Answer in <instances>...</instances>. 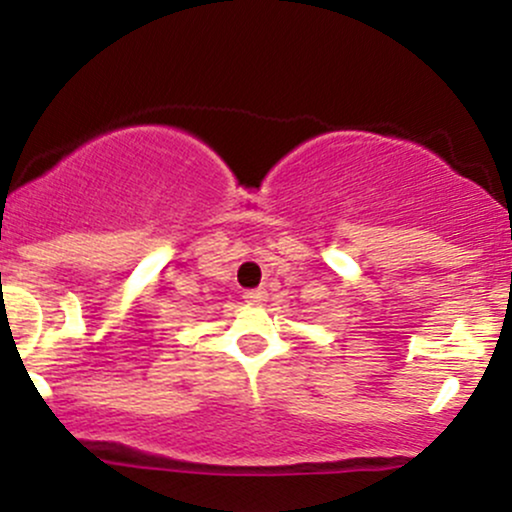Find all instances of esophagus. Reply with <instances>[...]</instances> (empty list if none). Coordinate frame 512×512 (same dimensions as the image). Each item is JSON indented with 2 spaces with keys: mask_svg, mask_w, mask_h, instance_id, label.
Masks as SVG:
<instances>
[{
  "mask_svg": "<svg viewBox=\"0 0 512 512\" xmlns=\"http://www.w3.org/2000/svg\"><path fill=\"white\" fill-rule=\"evenodd\" d=\"M243 298L250 305H260V303L267 301V291H264V289H250V291L243 293Z\"/></svg>",
  "mask_w": 512,
  "mask_h": 512,
  "instance_id": "34e87169",
  "label": "esophagus"
}]
</instances>
